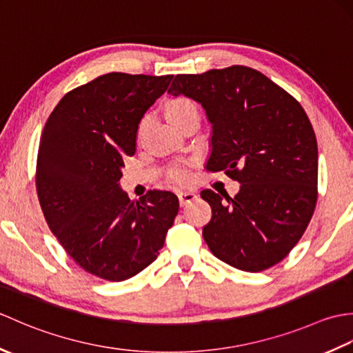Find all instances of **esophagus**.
<instances>
[{"instance_id":"esophagus-1","label":"esophagus","mask_w":353,"mask_h":353,"mask_svg":"<svg viewBox=\"0 0 353 353\" xmlns=\"http://www.w3.org/2000/svg\"><path fill=\"white\" fill-rule=\"evenodd\" d=\"M177 197H179V201H181V206H186L197 199V194L194 191H179Z\"/></svg>"}]
</instances>
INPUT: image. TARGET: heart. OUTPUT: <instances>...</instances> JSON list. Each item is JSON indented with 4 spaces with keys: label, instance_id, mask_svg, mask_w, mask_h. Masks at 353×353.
<instances>
[{
    "label": "heart",
    "instance_id": "b5f03b06",
    "mask_svg": "<svg viewBox=\"0 0 353 353\" xmlns=\"http://www.w3.org/2000/svg\"><path fill=\"white\" fill-rule=\"evenodd\" d=\"M194 110H196V106H194L190 100L179 99V100L171 101L167 106V118H168V121H176V119L182 118L186 114H190V112H194ZM172 177H174L176 181H185L186 174H185V171L177 170L172 172Z\"/></svg>",
    "mask_w": 353,
    "mask_h": 353
}]
</instances>
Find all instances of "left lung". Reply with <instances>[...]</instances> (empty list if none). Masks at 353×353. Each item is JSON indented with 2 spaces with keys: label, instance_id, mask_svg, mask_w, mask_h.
Masks as SVG:
<instances>
[{
  "label": "left lung",
  "instance_id": "left-lung-1",
  "mask_svg": "<svg viewBox=\"0 0 353 353\" xmlns=\"http://www.w3.org/2000/svg\"><path fill=\"white\" fill-rule=\"evenodd\" d=\"M203 108L211 124L206 170L239 182L235 197L201 191L212 209L203 238L214 256L256 273L281 262L317 201V139L296 99L249 66L179 74L168 89Z\"/></svg>",
  "mask_w": 353,
  "mask_h": 353
}]
</instances>
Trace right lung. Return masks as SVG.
Here are the masks:
<instances>
[{
	"label": "right lung",
	"instance_id": "obj_1",
	"mask_svg": "<svg viewBox=\"0 0 353 353\" xmlns=\"http://www.w3.org/2000/svg\"><path fill=\"white\" fill-rule=\"evenodd\" d=\"M172 76L110 72L66 94L43 127L36 188L45 220L66 253L104 281L130 279L157 258L179 199L121 190L123 157L137 152L145 112Z\"/></svg>",
	"mask_w": 353,
	"mask_h": 353
}]
</instances>
